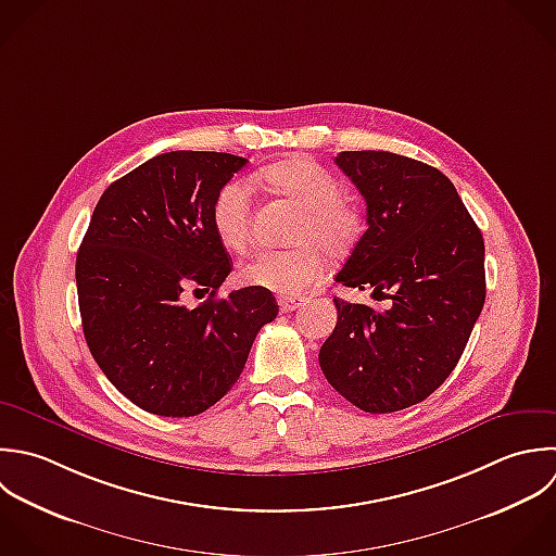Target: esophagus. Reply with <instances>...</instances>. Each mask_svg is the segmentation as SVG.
Segmentation results:
<instances>
[{"label":"esophagus","instance_id":"1","mask_svg":"<svg viewBox=\"0 0 556 556\" xmlns=\"http://www.w3.org/2000/svg\"><path fill=\"white\" fill-rule=\"evenodd\" d=\"M305 299L301 296H279V309L281 312H294L299 305H303Z\"/></svg>","mask_w":556,"mask_h":556}]
</instances>
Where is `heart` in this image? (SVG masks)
<instances>
[{
  "mask_svg": "<svg viewBox=\"0 0 556 556\" xmlns=\"http://www.w3.org/2000/svg\"><path fill=\"white\" fill-rule=\"evenodd\" d=\"M262 181L301 207L292 231V249H264L247 257L238 275L247 286L294 296L323 277V253L349 255L364 233L359 207L342 199V181L309 157H290L266 166ZM212 229L225 249H244L251 231V190L242 179H231L216 192L210 210Z\"/></svg>",
  "mask_w": 556,
  "mask_h": 556,
  "instance_id": "b5f03b06",
  "label": "heart"
}]
</instances>
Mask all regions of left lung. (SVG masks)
I'll use <instances>...</instances> for the list:
<instances>
[{"label": "left lung", "instance_id": "8db88e82", "mask_svg": "<svg viewBox=\"0 0 556 556\" xmlns=\"http://www.w3.org/2000/svg\"><path fill=\"white\" fill-rule=\"evenodd\" d=\"M336 164L368 210L336 281L372 288L390 307L333 299L338 325L318 362L355 407L392 414L431 396L462 359L485 303V244L438 168L390 151H342Z\"/></svg>", "mask_w": 556, "mask_h": 556}]
</instances>
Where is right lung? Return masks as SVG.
<instances>
[{
    "label": "right lung",
    "mask_w": 556,
    "mask_h": 556,
    "mask_svg": "<svg viewBox=\"0 0 556 556\" xmlns=\"http://www.w3.org/2000/svg\"><path fill=\"white\" fill-rule=\"evenodd\" d=\"M244 164L216 151L160 153L105 188L79 244L86 344L110 383L149 414L190 418L218 403L279 314L266 288L216 299L233 264L210 210ZM188 289L211 296L188 308Z\"/></svg>",
    "instance_id": "1"
}]
</instances>
